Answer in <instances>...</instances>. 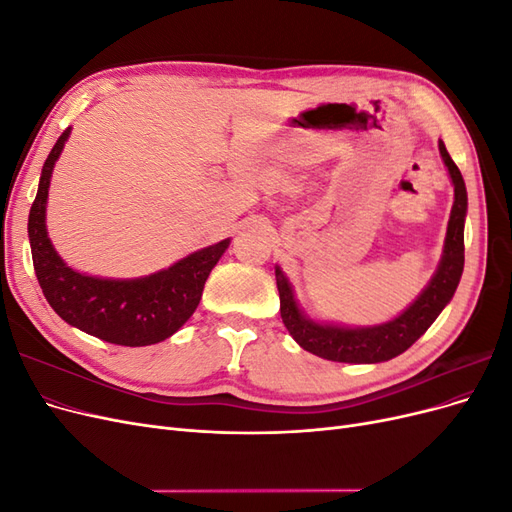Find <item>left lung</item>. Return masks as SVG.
Wrapping results in <instances>:
<instances>
[{
	"label": "left lung",
	"instance_id": "1",
	"mask_svg": "<svg viewBox=\"0 0 512 512\" xmlns=\"http://www.w3.org/2000/svg\"><path fill=\"white\" fill-rule=\"evenodd\" d=\"M442 162L455 188V203L448 218L446 239L440 265L431 275L421 294L389 322L374 327H346V324L320 322L309 318L294 297L286 273L275 265L277 290H280V312L288 333L303 350L320 359L337 363H382L406 352L451 303L463 273V224L468 213L466 183L457 164L448 156L444 143H438Z\"/></svg>",
	"mask_w": 512,
	"mask_h": 512
}]
</instances>
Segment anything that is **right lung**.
I'll return each instance as SVG.
<instances>
[{
    "label": "right lung",
    "mask_w": 512,
    "mask_h": 512,
    "mask_svg": "<svg viewBox=\"0 0 512 512\" xmlns=\"http://www.w3.org/2000/svg\"><path fill=\"white\" fill-rule=\"evenodd\" d=\"M72 128L64 130L42 166L38 194L29 211V245L38 284L55 314L72 327L117 346H151L177 333L203 297L211 269L228 250L230 239L196 250L132 280H113L74 271L57 254L46 232V200L55 162Z\"/></svg>",
    "instance_id": "add662e5"
}]
</instances>
